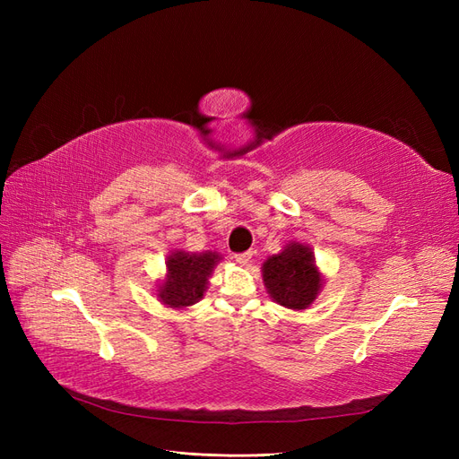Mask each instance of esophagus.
I'll return each mask as SVG.
<instances>
[{"label":"esophagus","instance_id":"34e87169","mask_svg":"<svg viewBox=\"0 0 459 459\" xmlns=\"http://www.w3.org/2000/svg\"><path fill=\"white\" fill-rule=\"evenodd\" d=\"M251 258H253V253H251V251L233 255V260H235V262H238V264H241V266H245V264H247V262H251Z\"/></svg>","mask_w":459,"mask_h":459}]
</instances>
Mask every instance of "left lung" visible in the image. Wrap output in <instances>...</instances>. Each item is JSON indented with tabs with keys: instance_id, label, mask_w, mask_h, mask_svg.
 I'll return each mask as SVG.
<instances>
[{
	"instance_id": "obj_1",
	"label": "left lung",
	"mask_w": 459,
	"mask_h": 459,
	"mask_svg": "<svg viewBox=\"0 0 459 459\" xmlns=\"http://www.w3.org/2000/svg\"><path fill=\"white\" fill-rule=\"evenodd\" d=\"M262 280L268 295L289 310H307L324 283L312 248L302 243H289L280 255L264 262Z\"/></svg>"
}]
</instances>
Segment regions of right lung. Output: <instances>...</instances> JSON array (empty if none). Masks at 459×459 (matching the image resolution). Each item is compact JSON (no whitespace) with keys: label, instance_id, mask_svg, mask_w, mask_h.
Listing matches in <instances>:
<instances>
[{"label":"right lung","instance_id":"obj_1","mask_svg":"<svg viewBox=\"0 0 459 459\" xmlns=\"http://www.w3.org/2000/svg\"><path fill=\"white\" fill-rule=\"evenodd\" d=\"M221 260L218 253L174 251L166 258V277L159 285V300L166 308H187L199 302L208 287V277Z\"/></svg>","mask_w":459,"mask_h":459}]
</instances>
